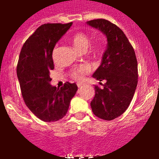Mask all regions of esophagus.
<instances>
[{"mask_svg": "<svg viewBox=\"0 0 159 159\" xmlns=\"http://www.w3.org/2000/svg\"><path fill=\"white\" fill-rule=\"evenodd\" d=\"M82 85H83L82 83H78V84H77V87H78V88H80V87H82Z\"/></svg>", "mask_w": 159, "mask_h": 159, "instance_id": "esophagus-1", "label": "esophagus"}]
</instances>
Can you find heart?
<instances>
[{
    "instance_id": "heart-1",
    "label": "heart",
    "mask_w": 159,
    "mask_h": 159,
    "mask_svg": "<svg viewBox=\"0 0 159 159\" xmlns=\"http://www.w3.org/2000/svg\"><path fill=\"white\" fill-rule=\"evenodd\" d=\"M72 42L73 45L77 50L81 52L87 51L91 43L89 36L83 32H77L75 33L72 37ZM90 72V67L87 65H82L79 67H76L70 72L69 75L71 78L76 81H81L83 78L85 74Z\"/></svg>"
}]
</instances>
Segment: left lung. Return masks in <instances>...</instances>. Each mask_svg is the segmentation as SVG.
I'll return each instance as SVG.
<instances>
[{
    "label": "left lung",
    "mask_w": 159,
    "mask_h": 159,
    "mask_svg": "<svg viewBox=\"0 0 159 159\" xmlns=\"http://www.w3.org/2000/svg\"><path fill=\"white\" fill-rule=\"evenodd\" d=\"M107 37L108 47L102 64L93 77L106 81L102 88L95 86V97L91 102L92 112L98 118L112 120L127 110L138 84V62L134 48L125 33L105 19L87 21Z\"/></svg>",
    "instance_id": "left-lung-1"
}]
</instances>
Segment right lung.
Listing matches in <instances>:
<instances>
[{"label":"right lung","mask_w":159,"mask_h":159,"mask_svg":"<svg viewBox=\"0 0 159 159\" xmlns=\"http://www.w3.org/2000/svg\"><path fill=\"white\" fill-rule=\"evenodd\" d=\"M72 22L43 24L25 42L18 63L21 94L28 108L41 120L53 122L66 116L70 102L77 91L76 83L52 87L50 71L54 68L53 50Z\"/></svg>","instance_id":"1"}]
</instances>
